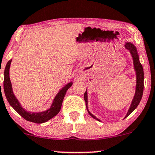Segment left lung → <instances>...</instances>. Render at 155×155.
Here are the masks:
<instances>
[{
    "label": "left lung",
    "mask_w": 155,
    "mask_h": 155,
    "mask_svg": "<svg viewBox=\"0 0 155 155\" xmlns=\"http://www.w3.org/2000/svg\"><path fill=\"white\" fill-rule=\"evenodd\" d=\"M124 48L130 51L131 56L132 57L133 60V66H134V69L136 74V87H135V93L133 97L132 102L130 106L128 111H127L126 116L124 117L125 119L137 107V106L140 104L141 99H142L143 91H144V71H143V67L140 61V56L137 53V49L136 46H134L132 43L131 42H126L124 44ZM84 100L86 101V104H87V109L88 113L94 119H97L99 121H100V119H97L94 115L89 111L88 109V94L87 90L84 93Z\"/></svg>",
    "instance_id": "8db88e82"
}]
</instances>
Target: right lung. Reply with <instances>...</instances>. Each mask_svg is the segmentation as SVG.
Returning <instances> with one entry per match:
<instances>
[{"label": "right lung", "mask_w": 155, "mask_h": 155, "mask_svg": "<svg viewBox=\"0 0 155 155\" xmlns=\"http://www.w3.org/2000/svg\"><path fill=\"white\" fill-rule=\"evenodd\" d=\"M11 61H12V59L8 61L6 66H5L4 71V80H3L4 93L10 105L25 120L36 123V124H42V123L46 122L47 121L57 115L61 110V108L62 102H63V99L65 97L66 91L71 87L73 82H69L59 90L57 94L55 96L50 108L44 111H40V112H31V111H26L23 108L21 103L19 102V101L18 100L17 98L15 97L14 93H13L9 74Z\"/></svg>", "instance_id": "1"}]
</instances>
